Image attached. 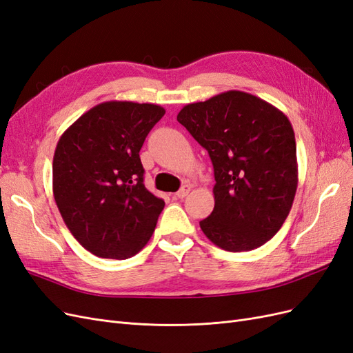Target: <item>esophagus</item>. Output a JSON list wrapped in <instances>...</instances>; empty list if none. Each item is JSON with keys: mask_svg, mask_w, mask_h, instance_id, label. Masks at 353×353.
I'll return each mask as SVG.
<instances>
[{"mask_svg": "<svg viewBox=\"0 0 353 353\" xmlns=\"http://www.w3.org/2000/svg\"><path fill=\"white\" fill-rule=\"evenodd\" d=\"M191 191V187L190 185H184L183 188H181L178 193H175V197L176 199H184L185 196H188V193Z\"/></svg>", "mask_w": 353, "mask_h": 353, "instance_id": "esophagus-1", "label": "esophagus"}]
</instances>
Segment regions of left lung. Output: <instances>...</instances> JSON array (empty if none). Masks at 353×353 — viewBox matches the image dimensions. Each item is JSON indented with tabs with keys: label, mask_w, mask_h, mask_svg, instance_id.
Returning a JSON list of instances; mask_svg holds the SVG:
<instances>
[{
	"label": "left lung",
	"mask_w": 353,
	"mask_h": 353,
	"mask_svg": "<svg viewBox=\"0 0 353 353\" xmlns=\"http://www.w3.org/2000/svg\"><path fill=\"white\" fill-rule=\"evenodd\" d=\"M176 119L206 148L215 172V208L200 221L205 236L228 252L271 240L290 213L299 181L288 117L256 95L231 90L184 105Z\"/></svg>",
	"instance_id": "obj_1"
}]
</instances>
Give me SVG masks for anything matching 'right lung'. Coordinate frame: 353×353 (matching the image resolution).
Masks as SVG:
<instances>
[{
	"mask_svg": "<svg viewBox=\"0 0 353 353\" xmlns=\"http://www.w3.org/2000/svg\"><path fill=\"white\" fill-rule=\"evenodd\" d=\"M163 114L157 104L105 101L60 137L52 194L72 236L99 258H131L156 228L165 201L144 185L140 150Z\"/></svg>",
	"mask_w": 353,
	"mask_h": 353,
	"instance_id": "right-lung-1",
	"label": "right lung"
}]
</instances>
